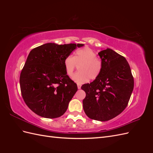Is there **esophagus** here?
Returning a JSON list of instances; mask_svg holds the SVG:
<instances>
[{
	"label": "esophagus",
	"mask_w": 153,
	"mask_h": 153,
	"mask_svg": "<svg viewBox=\"0 0 153 153\" xmlns=\"http://www.w3.org/2000/svg\"><path fill=\"white\" fill-rule=\"evenodd\" d=\"M77 87H78V89H81V84H77Z\"/></svg>",
	"instance_id": "esophagus-1"
}]
</instances>
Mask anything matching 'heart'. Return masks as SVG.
I'll return each instance as SVG.
<instances>
[{"mask_svg": "<svg viewBox=\"0 0 153 153\" xmlns=\"http://www.w3.org/2000/svg\"><path fill=\"white\" fill-rule=\"evenodd\" d=\"M97 54L93 50L89 47L78 50L73 57L68 55L64 61L65 71L68 76H72L76 65L78 71L73 77V80L78 84H83L89 80L96 79L101 71L102 64L96 58Z\"/></svg>", "mask_w": 153, "mask_h": 153, "instance_id": "b5f03b06", "label": "heart"}]
</instances>
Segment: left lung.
Listing matches in <instances>:
<instances>
[{"label":"left lung","instance_id":"left-lung-1","mask_svg":"<svg viewBox=\"0 0 153 153\" xmlns=\"http://www.w3.org/2000/svg\"><path fill=\"white\" fill-rule=\"evenodd\" d=\"M102 68L100 75L81 88L85 92L83 108L91 119L106 121L126 108L133 90L134 79L126 59L106 48L98 53Z\"/></svg>","mask_w":153,"mask_h":153}]
</instances>
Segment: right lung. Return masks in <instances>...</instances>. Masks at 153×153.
<instances>
[{
    "label": "right lung",
    "mask_w": 153,
    "mask_h": 153,
    "mask_svg": "<svg viewBox=\"0 0 153 153\" xmlns=\"http://www.w3.org/2000/svg\"><path fill=\"white\" fill-rule=\"evenodd\" d=\"M83 44L46 43L32 49L20 76L22 98L27 106L43 117H61L78 90L65 71L64 61Z\"/></svg>",
    "instance_id": "add662e5"
}]
</instances>
